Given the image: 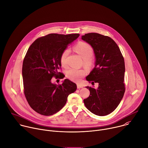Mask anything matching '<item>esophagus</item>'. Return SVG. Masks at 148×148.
I'll list each match as a JSON object with an SVG mask.
<instances>
[{"label": "esophagus", "mask_w": 148, "mask_h": 148, "mask_svg": "<svg viewBox=\"0 0 148 148\" xmlns=\"http://www.w3.org/2000/svg\"><path fill=\"white\" fill-rule=\"evenodd\" d=\"M77 88H83V86L81 84H77Z\"/></svg>", "instance_id": "obj_1"}]
</instances>
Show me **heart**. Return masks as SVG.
<instances>
[{"mask_svg": "<svg viewBox=\"0 0 148 148\" xmlns=\"http://www.w3.org/2000/svg\"><path fill=\"white\" fill-rule=\"evenodd\" d=\"M76 52L80 55L83 59L84 65L89 66L93 64V59L92 56L93 54V49L92 47L86 42H80L77 44L75 47ZM69 53V49H65L62 52L60 56V62L63 67L66 68L68 65L67 58ZM86 71L84 69H77L71 68L67 71L66 76L71 80L74 82H79L84 76Z\"/></svg>", "mask_w": 148, "mask_h": 148, "instance_id": "obj_1", "label": "heart"}]
</instances>
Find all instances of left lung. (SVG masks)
I'll use <instances>...</instances> for the list:
<instances>
[{
  "mask_svg": "<svg viewBox=\"0 0 148 148\" xmlns=\"http://www.w3.org/2000/svg\"><path fill=\"white\" fill-rule=\"evenodd\" d=\"M82 39L92 47L96 56L95 67L86 80L99 83L97 88L86 87L90 96L84 99V104L94 114L107 115L119 105L125 93L124 57L119 46L108 36L92 33L82 36Z\"/></svg>",
  "mask_w": 148,
  "mask_h": 148,
  "instance_id": "8db88e82",
  "label": "left lung"
}]
</instances>
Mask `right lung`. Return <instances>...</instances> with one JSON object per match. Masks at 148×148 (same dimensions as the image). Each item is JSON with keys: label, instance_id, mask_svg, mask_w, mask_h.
I'll use <instances>...</instances> for the list:
<instances>
[{"label": "right lung", "instance_id": "obj_1", "mask_svg": "<svg viewBox=\"0 0 148 148\" xmlns=\"http://www.w3.org/2000/svg\"><path fill=\"white\" fill-rule=\"evenodd\" d=\"M80 35L49 34L37 38L28 49L24 58L22 75L24 93L32 109L43 115H52L65 105L76 84L66 79L62 84L51 82L53 77L65 76L61 68L60 56L68 44Z\"/></svg>", "mask_w": 148, "mask_h": 148}]
</instances>
